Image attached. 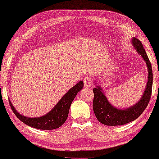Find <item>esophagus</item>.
<instances>
[{"label":"esophagus","instance_id":"1","mask_svg":"<svg viewBox=\"0 0 159 159\" xmlns=\"http://www.w3.org/2000/svg\"><path fill=\"white\" fill-rule=\"evenodd\" d=\"M84 84L86 88H91L93 85V80L90 77H86L84 79Z\"/></svg>","mask_w":159,"mask_h":159}]
</instances>
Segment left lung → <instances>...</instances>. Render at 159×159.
Here are the masks:
<instances>
[{
	"label": "left lung",
	"instance_id": "left-lung-1",
	"mask_svg": "<svg viewBox=\"0 0 159 159\" xmlns=\"http://www.w3.org/2000/svg\"><path fill=\"white\" fill-rule=\"evenodd\" d=\"M132 45L137 53L141 56L146 64L148 68V81L146 86L140 99L133 106L125 108L115 107L108 101L107 97L100 85H95L93 88L94 99L93 108L95 116L100 122L107 126L124 125L138 119L146 108L151 97L152 85H153V72L151 62L142 43L138 38H132ZM95 84L98 82H95Z\"/></svg>",
	"mask_w": 159,
	"mask_h": 159
}]
</instances>
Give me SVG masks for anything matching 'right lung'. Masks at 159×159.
I'll return each instance as SVG.
<instances>
[{
  "instance_id": "obj_1",
  "label": "right lung",
  "mask_w": 159,
  "mask_h": 159,
  "mask_svg": "<svg viewBox=\"0 0 159 159\" xmlns=\"http://www.w3.org/2000/svg\"><path fill=\"white\" fill-rule=\"evenodd\" d=\"M83 81H80L70 88L56 106L46 114L38 117H27L21 115L15 109L9 101L11 108L19 120L30 127L43 130H51L60 127L68 117L69 108L76 95L83 88Z\"/></svg>"
}]
</instances>
